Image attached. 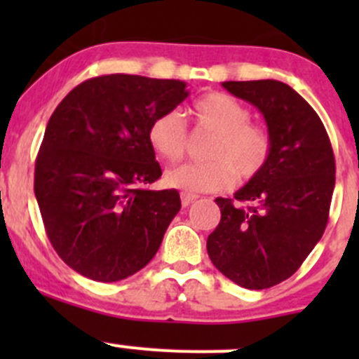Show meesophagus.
<instances>
[{"label": "esophagus", "instance_id": "34e87169", "mask_svg": "<svg viewBox=\"0 0 359 359\" xmlns=\"http://www.w3.org/2000/svg\"><path fill=\"white\" fill-rule=\"evenodd\" d=\"M198 196H194V194H189V193H182L180 194V200H182V206H189L191 203L196 200Z\"/></svg>", "mask_w": 359, "mask_h": 359}]
</instances>
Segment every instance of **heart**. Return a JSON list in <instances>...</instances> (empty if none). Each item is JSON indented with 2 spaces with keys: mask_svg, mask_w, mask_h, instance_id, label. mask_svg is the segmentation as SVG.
I'll use <instances>...</instances> for the list:
<instances>
[{
  "mask_svg": "<svg viewBox=\"0 0 359 359\" xmlns=\"http://www.w3.org/2000/svg\"><path fill=\"white\" fill-rule=\"evenodd\" d=\"M196 126L213 133L206 163H186L166 170L165 184L184 193H215L229 189L238 179L248 182L266 168L273 153V139L264 126L253 125L252 111L226 93H206L193 106ZM147 140L159 158L179 161L189 146L186 121L177 111L156 116Z\"/></svg>",
  "mask_w": 359,
  "mask_h": 359,
  "instance_id": "b5f03b06",
  "label": "heart"
}]
</instances>
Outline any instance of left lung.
I'll return each instance as SVG.
<instances>
[{
	"label": "left lung",
	"mask_w": 359,
	"mask_h": 359,
	"mask_svg": "<svg viewBox=\"0 0 359 359\" xmlns=\"http://www.w3.org/2000/svg\"><path fill=\"white\" fill-rule=\"evenodd\" d=\"M222 86L262 112L273 153L234 200L217 198L220 222L206 250L224 276L264 290L288 280L323 236L335 187L334 149L316 111L285 83Z\"/></svg>",
	"instance_id": "obj_1"
}]
</instances>
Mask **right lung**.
Instances as JSON below:
<instances>
[{
    "label": "right lung",
    "mask_w": 359,
    "mask_h": 359,
    "mask_svg": "<svg viewBox=\"0 0 359 359\" xmlns=\"http://www.w3.org/2000/svg\"><path fill=\"white\" fill-rule=\"evenodd\" d=\"M187 95L179 79L106 74L72 88L53 111L34 194L50 243L76 273L112 283L156 255L180 196L147 189L161 177L147 130Z\"/></svg>",
    "instance_id": "1"
}]
</instances>
